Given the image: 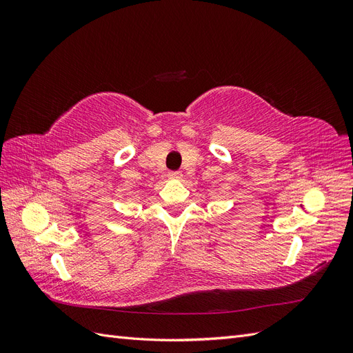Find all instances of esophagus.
Wrapping results in <instances>:
<instances>
[{
	"instance_id": "1",
	"label": "esophagus",
	"mask_w": 353,
	"mask_h": 353,
	"mask_svg": "<svg viewBox=\"0 0 353 353\" xmlns=\"http://www.w3.org/2000/svg\"><path fill=\"white\" fill-rule=\"evenodd\" d=\"M168 178L172 179V181H181V179H183V174H181V172H169Z\"/></svg>"
}]
</instances>
